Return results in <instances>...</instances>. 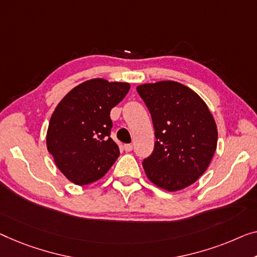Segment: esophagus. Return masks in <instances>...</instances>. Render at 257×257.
Listing matches in <instances>:
<instances>
[{"label":"esophagus","mask_w":257,"mask_h":257,"mask_svg":"<svg viewBox=\"0 0 257 257\" xmlns=\"http://www.w3.org/2000/svg\"><path fill=\"white\" fill-rule=\"evenodd\" d=\"M123 149H124L125 152H130V151L133 150V145L132 144H125L124 147H123Z\"/></svg>","instance_id":"obj_1"}]
</instances>
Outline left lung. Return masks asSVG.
Returning a JSON list of instances; mask_svg holds the SVG:
<instances>
[{"mask_svg": "<svg viewBox=\"0 0 257 257\" xmlns=\"http://www.w3.org/2000/svg\"><path fill=\"white\" fill-rule=\"evenodd\" d=\"M150 110L156 143L143 160L152 183L168 191L193 185L204 173L217 148L216 122L193 90L173 80L137 86Z\"/></svg>", "mask_w": 257, "mask_h": 257, "instance_id": "obj_1", "label": "left lung"}]
</instances>
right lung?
I'll return each mask as SVG.
<instances>
[{"label":"right lung","instance_id":"add662e5","mask_svg":"<svg viewBox=\"0 0 257 257\" xmlns=\"http://www.w3.org/2000/svg\"><path fill=\"white\" fill-rule=\"evenodd\" d=\"M128 83L86 80L59 102L49 121L47 149L59 170L75 185L101 179L120 156L110 139V109L125 97Z\"/></svg>","mask_w":257,"mask_h":257}]
</instances>
